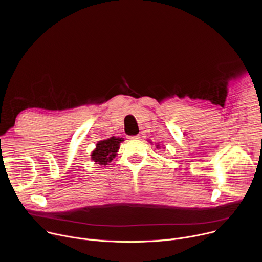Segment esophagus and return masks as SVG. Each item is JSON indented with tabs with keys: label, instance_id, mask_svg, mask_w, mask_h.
Returning <instances> with one entry per match:
<instances>
[{
	"label": "esophagus",
	"instance_id": "1",
	"mask_svg": "<svg viewBox=\"0 0 262 262\" xmlns=\"http://www.w3.org/2000/svg\"><path fill=\"white\" fill-rule=\"evenodd\" d=\"M141 137H140V135H135V136H129L128 137V139H130V140H139Z\"/></svg>",
	"mask_w": 262,
	"mask_h": 262
}]
</instances>
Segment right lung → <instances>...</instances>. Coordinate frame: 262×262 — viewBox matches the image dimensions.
<instances>
[{
	"label": "right lung",
	"mask_w": 262,
	"mask_h": 262,
	"mask_svg": "<svg viewBox=\"0 0 262 262\" xmlns=\"http://www.w3.org/2000/svg\"><path fill=\"white\" fill-rule=\"evenodd\" d=\"M122 138L112 137L110 139L99 141L96 144L95 150L91 154V159L99 165H106L108 162L116 157V154L120 147Z\"/></svg>",
	"instance_id": "obj_1"
}]
</instances>
